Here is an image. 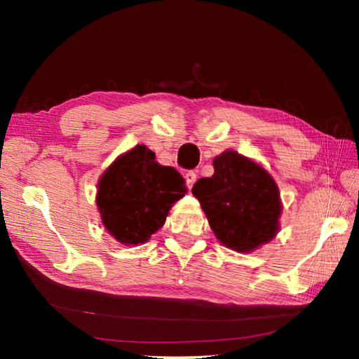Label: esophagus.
Returning a JSON list of instances; mask_svg holds the SVG:
<instances>
[{
	"mask_svg": "<svg viewBox=\"0 0 359 359\" xmlns=\"http://www.w3.org/2000/svg\"><path fill=\"white\" fill-rule=\"evenodd\" d=\"M196 179H198V175H196V172H194V171H187L185 172V182H187V187L188 188L193 187V184H194V182H196Z\"/></svg>",
	"mask_w": 359,
	"mask_h": 359,
	"instance_id": "34e87169",
	"label": "esophagus"
}]
</instances>
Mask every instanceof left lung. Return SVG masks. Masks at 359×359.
Segmentation results:
<instances>
[{"instance_id": "1", "label": "left lung", "mask_w": 359, "mask_h": 359, "mask_svg": "<svg viewBox=\"0 0 359 359\" xmlns=\"http://www.w3.org/2000/svg\"><path fill=\"white\" fill-rule=\"evenodd\" d=\"M212 177L199 179L191 193L201 203L217 239L236 252H252L277 234L280 193L269 172L238 151L214 160Z\"/></svg>"}]
</instances>
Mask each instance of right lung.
Wrapping results in <instances>:
<instances>
[{
  "instance_id": "add662e5",
  "label": "right lung",
  "mask_w": 359,
  "mask_h": 359,
  "mask_svg": "<svg viewBox=\"0 0 359 359\" xmlns=\"http://www.w3.org/2000/svg\"><path fill=\"white\" fill-rule=\"evenodd\" d=\"M185 193L177 169L161 166L154 151L136 145L102 174L96 204L109 233L121 244L137 245L165 224L169 209Z\"/></svg>"
}]
</instances>
